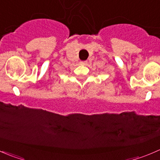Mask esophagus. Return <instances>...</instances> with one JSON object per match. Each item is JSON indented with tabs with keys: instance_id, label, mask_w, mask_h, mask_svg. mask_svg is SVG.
<instances>
[{
	"instance_id": "obj_1",
	"label": "esophagus",
	"mask_w": 160,
	"mask_h": 160,
	"mask_svg": "<svg viewBox=\"0 0 160 160\" xmlns=\"http://www.w3.org/2000/svg\"><path fill=\"white\" fill-rule=\"evenodd\" d=\"M80 65H86V64L88 63V62H87V61H80Z\"/></svg>"
}]
</instances>
